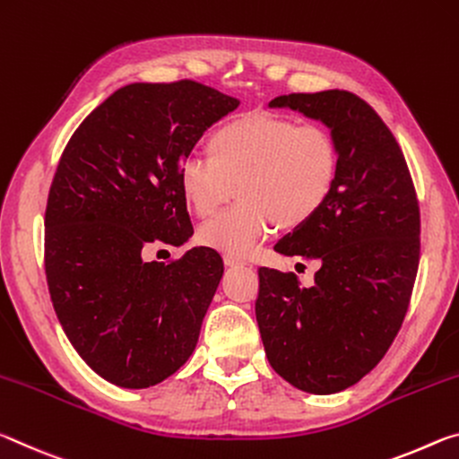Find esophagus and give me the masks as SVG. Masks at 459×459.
<instances>
[{
  "label": "esophagus",
  "instance_id": "obj_1",
  "mask_svg": "<svg viewBox=\"0 0 459 459\" xmlns=\"http://www.w3.org/2000/svg\"><path fill=\"white\" fill-rule=\"evenodd\" d=\"M223 262H225V266H246V260L236 258V256H228V254L223 256Z\"/></svg>",
  "mask_w": 459,
  "mask_h": 459
}]
</instances>
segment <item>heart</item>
I'll list each match as a JSON object with an SVG mask.
<instances>
[{
    "label": "heart",
    "mask_w": 459,
    "mask_h": 459,
    "mask_svg": "<svg viewBox=\"0 0 459 459\" xmlns=\"http://www.w3.org/2000/svg\"><path fill=\"white\" fill-rule=\"evenodd\" d=\"M209 156L178 167L180 197L195 215L215 213L234 193L239 203L199 228V242L228 256H250L276 225L297 230L317 215L335 189L340 150L317 124L247 111L212 134Z\"/></svg>",
    "instance_id": "heart-1"
}]
</instances>
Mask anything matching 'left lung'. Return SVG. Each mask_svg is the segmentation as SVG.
Wrapping results in <instances>:
<instances>
[{
	"instance_id": "1",
	"label": "left lung",
	"mask_w": 459,
	"mask_h": 459,
	"mask_svg": "<svg viewBox=\"0 0 459 459\" xmlns=\"http://www.w3.org/2000/svg\"><path fill=\"white\" fill-rule=\"evenodd\" d=\"M289 108L329 127L340 175L325 207L274 250L317 260L315 284L258 270L256 321L266 358L299 390L333 394L362 380L399 333L419 268V203L403 150L370 105L350 91L290 93Z\"/></svg>"
}]
</instances>
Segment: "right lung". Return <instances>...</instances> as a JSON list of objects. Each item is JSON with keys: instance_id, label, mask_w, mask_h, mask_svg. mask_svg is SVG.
<instances>
[{"instance_id": "1", "label": "right lung", "mask_w": 459, "mask_h": 459, "mask_svg": "<svg viewBox=\"0 0 459 459\" xmlns=\"http://www.w3.org/2000/svg\"><path fill=\"white\" fill-rule=\"evenodd\" d=\"M238 105L189 79L132 82L82 119L60 156L44 215L50 299L73 348L111 385H159L197 345L221 256L199 246L162 264L142 252L193 236L178 167Z\"/></svg>"}]
</instances>
